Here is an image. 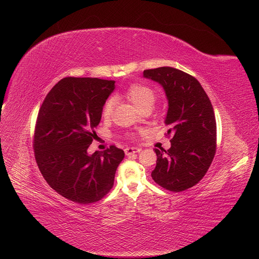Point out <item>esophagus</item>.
I'll use <instances>...</instances> for the list:
<instances>
[{"label": "esophagus", "mask_w": 259, "mask_h": 259, "mask_svg": "<svg viewBox=\"0 0 259 259\" xmlns=\"http://www.w3.org/2000/svg\"><path fill=\"white\" fill-rule=\"evenodd\" d=\"M140 150H141V149L138 148V147H126V148L124 149L126 156H130V155L135 154V153H139Z\"/></svg>", "instance_id": "34e87169"}]
</instances>
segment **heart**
<instances>
[{
    "instance_id": "obj_1",
    "label": "heart",
    "mask_w": 259,
    "mask_h": 259,
    "mask_svg": "<svg viewBox=\"0 0 259 259\" xmlns=\"http://www.w3.org/2000/svg\"><path fill=\"white\" fill-rule=\"evenodd\" d=\"M125 96L139 110L143 109L144 106L153 105L156 100L155 91L147 85L140 84V83H134L130 85L125 91ZM114 106H115L114 97H110L105 100L101 111L102 117L104 119H108L111 117L114 110Z\"/></svg>"
}]
</instances>
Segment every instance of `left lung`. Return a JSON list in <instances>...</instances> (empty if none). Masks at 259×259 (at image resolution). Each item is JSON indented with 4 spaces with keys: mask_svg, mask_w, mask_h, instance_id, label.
<instances>
[{
    "mask_svg": "<svg viewBox=\"0 0 259 259\" xmlns=\"http://www.w3.org/2000/svg\"><path fill=\"white\" fill-rule=\"evenodd\" d=\"M144 77L159 82L168 99L165 124L169 149H157L151 177L161 187L181 192L204 178L217 151V121L209 97L193 76L171 68L144 70Z\"/></svg>",
    "mask_w": 259,
    "mask_h": 259,
    "instance_id": "1",
    "label": "left lung"
}]
</instances>
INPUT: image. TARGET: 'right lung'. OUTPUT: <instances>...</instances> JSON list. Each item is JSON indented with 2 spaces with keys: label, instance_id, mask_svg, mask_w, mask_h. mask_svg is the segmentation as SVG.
Listing matches in <instances>:
<instances>
[{
  "label": "right lung",
  "instance_id": "add662e5",
  "mask_svg": "<svg viewBox=\"0 0 259 259\" xmlns=\"http://www.w3.org/2000/svg\"><path fill=\"white\" fill-rule=\"evenodd\" d=\"M114 89V80L65 77L51 89L38 111L35 161L50 187L74 203L88 205L108 194L124 158V151L115 145L91 156L87 151Z\"/></svg>",
  "mask_w": 259,
  "mask_h": 259
}]
</instances>
